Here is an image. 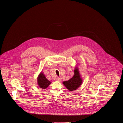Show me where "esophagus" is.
Wrapping results in <instances>:
<instances>
[{"label":"esophagus","instance_id":"1","mask_svg":"<svg viewBox=\"0 0 123 123\" xmlns=\"http://www.w3.org/2000/svg\"><path fill=\"white\" fill-rule=\"evenodd\" d=\"M56 80L58 81H59V82H60V81H61V79L60 78H59V77H57V78H56Z\"/></svg>","mask_w":123,"mask_h":123}]
</instances>
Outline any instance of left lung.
<instances>
[{
  "instance_id": "obj_1",
  "label": "left lung",
  "mask_w": 123,
  "mask_h": 123,
  "mask_svg": "<svg viewBox=\"0 0 123 123\" xmlns=\"http://www.w3.org/2000/svg\"><path fill=\"white\" fill-rule=\"evenodd\" d=\"M82 82V77L79 72L78 68L76 67L74 70L73 76L68 81L63 82V83L69 91H72L79 88L81 86Z\"/></svg>"
}]
</instances>
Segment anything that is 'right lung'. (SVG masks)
Segmentation results:
<instances>
[{
  "mask_svg": "<svg viewBox=\"0 0 123 123\" xmlns=\"http://www.w3.org/2000/svg\"><path fill=\"white\" fill-rule=\"evenodd\" d=\"M37 82L39 87L42 89H45L47 88L51 83V82L47 79L45 75L42 72L38 76Z\"/></svg>",
  "mask_w": 123,
  "mask_h": 123,
  "instance_id": "obj_1",
  "label": "right lung"
}]
</instances>
